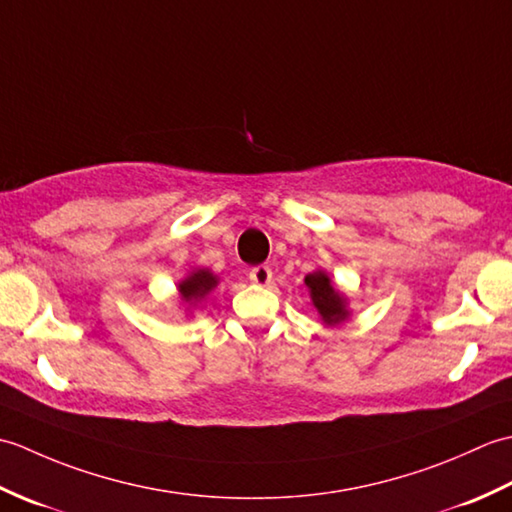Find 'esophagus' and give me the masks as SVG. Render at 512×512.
Listing matches in <instances>:
<instances>
[{
	"label": "esophagus",
	"mask_w": 512,
	"mask_h": 512,
	"mask_svg": "<svg viewBox=\"0 0 512 512\" xmlns=\"http://www.w3.org/2000/svg\"><path fill=\"white\" fill-rule=\"evenodd\" d=\"M248 279L253 281V284L257 286H268L270 281H273V270H270L268 266H257L248 273Z\"/></svg>",
	"instance_id": "obj_1"
}]
</instances>
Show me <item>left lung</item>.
<instances>
[{
    "instance_id": "8db88e82",
    "label": "left lung",
    "mask_w": 512,
    "mask_h": 512,
    "mask_svg": "<svg viewBox=\"0 0 512 512\" xmlns=\"http://www.w3.org/2000/svg\"><path fill=\"white\" fill-rule=\"evenodd\" d=\"M303 284H306L310 292V301L323 325L334 328V325H341L352 317L350 297H347L343 290L336 288V284L323 268L312 270V273L303 279Z\"/></svg>"
}]
</instances>
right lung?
<instances>
[{
	"label": "right lung",
	"mask_w": 512,
	"mask_h": 512,
	"mask_svg": "<svg viewBox=\"0 0 512 512\" xmlns=\"http://www.w3.org/2000/svg\"><path fill=\"white\" fill-rule=\"evenodd\" d=\"M220 284L217 277L209 268H191L189 275L178 281V299L187 317H193V310L211 297V292Z\"/></svg>",
	"instance_id": "1"
}]
</instances>
